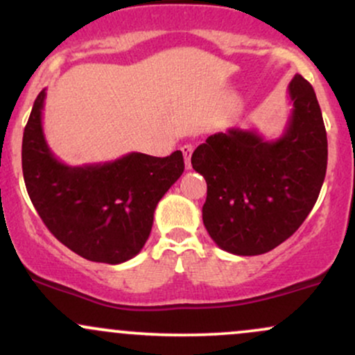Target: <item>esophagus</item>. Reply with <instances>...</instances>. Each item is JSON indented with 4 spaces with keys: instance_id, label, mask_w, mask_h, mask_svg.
I'll return each instance as SVG.
<instances>
[{
    "instance_id": "esophagus-1",
    "label": "esophagus",
    "mask_w": 355,
    "mask_h": 355,
    "mask_svg": "<svg viewBox=\"0 0 355 355\" xmlns=\"http://www.w3.org/2000/svg\"><path fill=\"white\" fill-rule=\"evenodd\" d=\"M182 153L183 158H185V168L190 170L191 168V153H193V145H183L182 146Z\"/></svg>"
}]
</instances>
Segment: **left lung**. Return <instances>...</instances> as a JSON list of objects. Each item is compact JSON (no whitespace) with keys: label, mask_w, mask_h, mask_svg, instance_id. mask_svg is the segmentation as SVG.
I'll list each match as a JSON object with an SVG mask.
<instances>
[{"label":"left lung","mask_w":355,"mask_h":355,"mask_svg":"<svg viewBox=\"0 0 355 355\" xmlns=\"http://www.w3.org/2000/svg\"><path fill=\"white\" fill-rule=\"evenodd\" d=\"M287 92L292 113L279 138L229 128L191 155V166L207 182L203 225L230 254L260 255L280 245L302 225L320 193L327 133L319 101L300 75Z\"/></svg>","instance_id":"left-lung-1"}]
</instances>
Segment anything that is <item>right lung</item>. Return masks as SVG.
Segmentation results:
<instances>
[{"instance_id":"add662e5","label":"right lung","mask_w":355,"mask_h":355,"mask_svg":"<svg viewBox=\"0 0 355 355\" xmlns=\"http://www.w3.org/2000/svg\"><path fill=\"white\" fill-rule=\"evenodd\" d=\"M44 89L36 96L21 146L24 183L36 211L48 230L83 259L112 266L133 259L148 240L158 202L183 173L182 152L63 164L44 140Z\"/></svg>"}]
</instances>
